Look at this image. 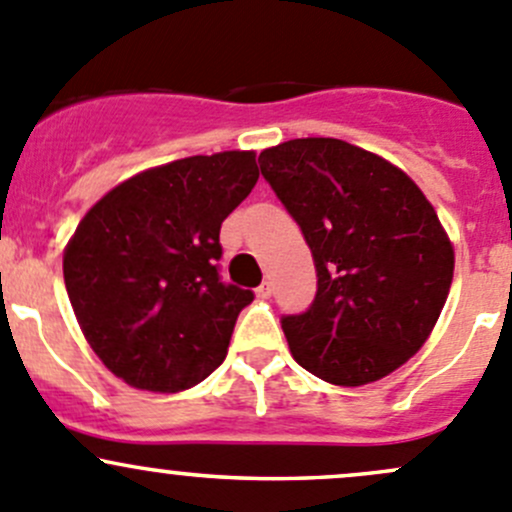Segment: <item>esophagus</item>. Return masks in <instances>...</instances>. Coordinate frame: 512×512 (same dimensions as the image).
Here are the masks:
<instances>
[{"label": "esophagus", "mask_w": 512, "mask_h": 512, "mask_svg": "<svg viewBox=\"0 0 512 512\" xmlns=\"http://www.w3.org/2000/svg\"><path fill=\"white\" fill-rule=\"evenodd\" d=\"M272 292H275L272 282H262V285L257 287V297H260V299H270Z\"/></svg>", "instance_id": "34e87169"}]
</instances>
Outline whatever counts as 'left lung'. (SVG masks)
<instances>
[{
    "label": "left lung",
    "instance_id": "obj_1",
    "mask_svg": "<svg viewBox=\"0 0 512 512\" xmlns=\"http://www.w3.org/2000/svg\"><path fill=\"white\" fill-rule=\"evenodd\" d=\"M317 267L307 312L282 317L294 361L337 386L384 379L438 322L453 245L401 168L339 138H294L260 153Z\"/></svg>",
    "mask_w": 512,
    "mask_h": 512
}]
</instances>
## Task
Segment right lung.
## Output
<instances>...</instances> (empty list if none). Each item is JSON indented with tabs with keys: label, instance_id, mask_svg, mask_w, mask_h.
I'll list each match as a JSON object with an SVG mask.
<instances>
[{
	"label": "right lung",
	"instance_id": "obj_1",
	"mask_svg": "<svg viewBox=\"0 0 512 512\" xmlns=\"http://www.w3.org/2000/svg\"><path fill=\"white\" fill-rule=\"evenodd\" d=\"M257 178L252 151L180 158L123 180L76 227L66 292L86 342L128 386L175 394L223 364L255 294L220 280V225Z\"/></svg>",
	"mask_w": 512,
	"mask_h": 512
}]
</instances>
